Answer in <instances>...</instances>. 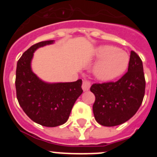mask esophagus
I'll use <instances>...</instances> for the list:
<instances>
[{
  "mask_svg": "<svg viewBox=\"0 0 157 157\" xmlns=\"http://www.w3.org/2000/svg\"><path fill=\"white\" fill-rule=\"evenodd\" d=\"M91 86V83L89 81H83L82 86V88L83 91H88L90 90Z\"/></svg>",
  "mask_w": 157,
  "mask_h": 157,
  "instance_id": "34e87169",
  "label": "esophagus"
}]
</instances>
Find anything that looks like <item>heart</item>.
Listing matches in <instances>:
<instances>
[{
	"label": "heart",
	"instance_id": "b5f03b06",
	"mask_svg": "<svg viewBox=\"0 0 157 157\" xmlns=\"http://www.w3.org/2000/svg\"><path fill=\"white\" fill-rule=\"evenodd\" d=\"M95 54L100 59L94 65L93 71L101 81H111L120 77L128 67L129 55L116 46L101 45L96 48Z\"/></svg>",
	"mask_w": 157,
	"mask_h": 157
}]
</instances>
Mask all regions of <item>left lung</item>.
I'll return each instance as SVG.
<instances>
[{"label":"left lung","mask_w":157,"mask_h":157,"mask_svg":"<svg viewBox=\"0 0 157 157\" xmlns=\"http://www.w3.org/2000/svg\"><path fill=\"white\" fill-rule=\"evenodd\" d=\"M145 80L142 61L130 52L128 71L116 82L94 84L93 112L96 121L105 127L120 125L134 116L145 95Z\"/></svg>","instance_id":"8db88e82"}]
</instances>
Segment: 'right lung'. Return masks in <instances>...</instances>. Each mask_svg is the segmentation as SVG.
Wrapping results in <instances>:
<instances>
[{
	"label": "right lung",
	"instance_id": "add662e5",
	"mask_svg": "<svg viewBox=\"0 0 157 157\" xmlns=\"http://www.w3.org/2000/svg\"><path fill=\"white\" fill-rule=\"evenodd\" d=\"M54 43V40H48L32 45L23 52L16 67V97L19 105L30 120L48 127L67 121L73 105L83 92L82 79L71 82H47L32 70L34 52Z\"/></svg>",
	"mask_w": 157,
	"mask_h": 157
}]
</instances>
